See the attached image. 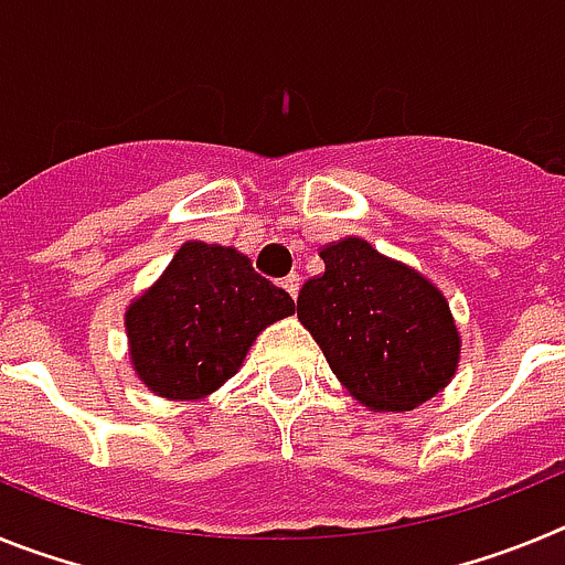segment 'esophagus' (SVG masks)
<instances>
[{
    "label": "esophagus",
    "instance_id": "obj_1",
    "mask_svg": "<svg viewBox=\"0 0 565 565\" xmlns=\"http://www.w3.org/2000/svg\"><path fill=\"white\" fill-rule=\"evenodd\" d=\"M299 286H302V277H299V274H288V277L282 279V288H286V291L291 294V299H297Z\"/></svg>",
    "mask_w": 565,
    "mask_h": 565
}]
</instances>
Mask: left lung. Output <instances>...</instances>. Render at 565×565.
Here are the masks:
<instances>
[{
	"instance_id": "1",
	"label": "left lung",
	"mask_w": 565,
	"mask_h": 565,
	"mask_svg": "<svg viewBox=\"0 0 565 565\" xmlns=\"http://www.w3.org/2000/svg\"><path fill=\"white\" fill-rule=\"evenodd\" d=\"M319 257L326 271L302 286L297 317L344 391L373 413L416 411L438 396L461 359L447 297L362 237L328 243Z\"/></svg>"
}]
</instances>
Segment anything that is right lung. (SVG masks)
Wrapping results in <instances>:
<instances>
[{
    "label": "right lung",
    "instance_id": "obj_1",
    "mask_svg": "<svg viewBox=\"0 0 565 565\" xmlns=\"http://www.w3.org/2000/svg\"><path fill=\"white\" fill-rule=\"evenodd\" d=\"M291 313L294 299L259 277L246 254L186 239L124 311L129 362L154 396L198 402L243 367L259 333Z\"/></svg>",
    "mask_w": 565,
    "mask_h": 565
}]
</instances>
